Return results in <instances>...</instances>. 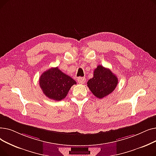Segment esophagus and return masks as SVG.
<instances>
[{
	"label": "esophagus",
	"mask_w": 156,
	"mask_h": 156,
	"mask_svg": "<svg viewBox=\"0 0 156 156\" xmlns=\"http://www.w3.org/2000/svg\"><path fill=\"white\" fill-rule=\"evenodd\" d=\"M78 82L80 84H83L85 82V78L83 77H79L78 78Z\"/></svg>",
	"instance_id": "34e87169"
}]
</instances>
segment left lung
<instances>
[{
  "label": "left lung",
  "mask_w": 156,
  "mask_h": 156,
  "mask_svg": "<svg viewBox=\"0 0 156 156\" xmlns=\"http://www.w3.org/2000/svg\"><path fill=\"white\" fill-rule=\"evenodd\" d=\"M118 83V77L109 69L99 65L94 70L93 78L88 81L87 86L96 97L102 99L112 93Z\"/></svg>",
  "instance_id": "1"
}]
</instances>
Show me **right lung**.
Wrapping results in <instances>:
<instances>
[{"label": "right lung", "instance_id": "right-lung-1", "mask_svg": "<svg viewBox=\"0 0 156 156\" xmlns=\"http://www.w3.org/2000/svg\"><path fill=\"white\" fill-rule=\"evenodd\" d=\"M39 83L46 97L59 101L66 97L71 87L76 82L56 67L44 72L40 77Z\"/></svg>", "mask_w": 156, "mask_h": 156}]
</instances>
